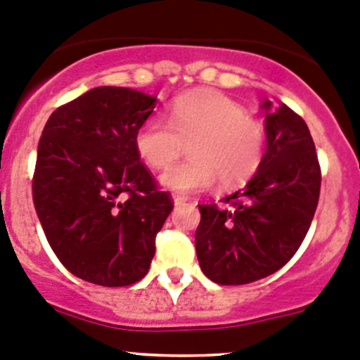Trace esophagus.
I'll use <instances>...</instances> for the list:
<instances>
[{
    "mask_svg": "<svg viewBox=\"0 0 360 360\" xmlns=\"http://www.w3.org/2000/svg\"><path fill=\"white\" fill-rule=\"evenodd\" d=\"M172 202H174V205H183V203L188 202V198H186V196L174 195V196H172Z\"/></svg>",
    "mask_w": 360,
    "mask_h": 360,
    "instance_id": "1",
    "label": "esophagus"
}]
</instances>
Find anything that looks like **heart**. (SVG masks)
Wrapping results in <instances>:
<instances>
[{
	"label": "heart",
	"mask_w": 360,
	"mask_h": 360,
	"mask_svg": "<svg viewBox=\"0 0 360 360\" xmlns=\"http://www.w3.org/2000/svg\"><path fill=\"white\" fill-rule=\"evenodd\" d=\"M186 143L190 160L162 172L160 186L176 193H198L219 181L221 188H234L262 164L266 129L226 94L195 91L174 101L169 122L151 115L134 136L136 151L153 169L172 164Z\"/></svg>",
	"instance_id": "obj_1"
}]
</instances>
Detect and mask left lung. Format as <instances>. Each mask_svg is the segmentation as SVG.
<instances>
[{"mask_svg": "<svg viewBox=\"0 0 360 360\" xmlns=\"http://www.w3.org/2000/svg\"><path fill=\"white\" fill-rule=\"evenodd\" d=\"M266 110V153L252 179L222 198L198 205L196 257L219 285H247L281 269L304 241L321 190V169L307 124L285 103Z\"/></svg>", "mask_w": 360, "mask_h": 360, "instance_id": "8db88e82", "label": "left lung"}]
</instances>
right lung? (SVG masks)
<instances>
[{"label":"right lung","instance_id":"obj_1","mask_svg":"<svg viewBox=\"0 0 360 360\" xmlns=\"http://www.w3.org/2000/svg\"><path fill=\"white\" fill-rule=\"evenodd\" d=\"M155 105L141 91L100 86L56 108L41 134L34 207L55 255L84 281L127 286L150 269L174 207L134 146Z\"/></svg>","mask_w":360,"mask_h":360}]
</instances>
